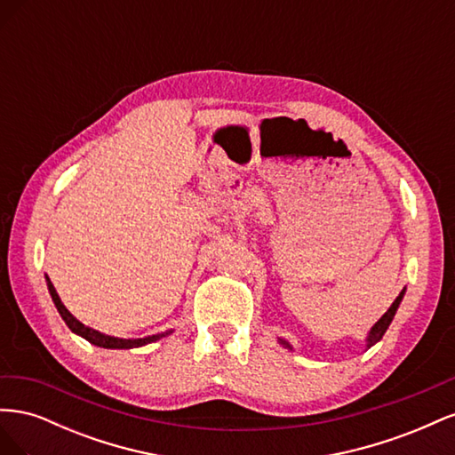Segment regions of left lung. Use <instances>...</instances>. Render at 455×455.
Returning <instances> with one entry per match:
<instances>
[{
	"label": "left lung",
	"instance_id": "8db88e82",
	"mask_svg": "<svg viewBox=\"0 0 455 455\" xmlns=\"http://www.w3.org/2000/svg\"><path fill=\"white\" fill-rule=\"evenodd\" d=\"M404 292H406V288H403L401 291V294L396 296V299L393 301L391 304V307L385 311V315L381 316V319L370 328V332H368V336H366V349H370L371 346H376V343L383 338V334L387 332V328H389V324H391V321H393V316H395V313H396V309H398V306H401V301H403V298H404ZM279 343L283 347H286V349H291L292 351V346L291 343H288L286 339H283V338H279Z\"/></svg>",
	"mask_w": 455,
	"mask_h": 455
}]
</instances>
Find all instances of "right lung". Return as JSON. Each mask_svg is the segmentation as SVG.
Here are the masks:
<instances>
[{
  "label": "right lung",
  "instance_id": "right-lung-1",
  "mask_svg": "<svg viewBox=\"0 0 455 455\" xmlns=\"http://www.w3.org/2000/svg\"><path fill=\"white\" fill-rule=\"evenodd\" d=\"M45 281H47L49 294H51V298H52V301H54V307L59 309V313H60V316H62V321L68 324V328H70L74 334H77V336H81V338H85L89 343H92V346H96V347H104V349H134V347H142V346H146V343L157 341V339H161V338H164V336H169V334L174 332V330L171 328V330H167V332L154 334V336H146V338H136V339H123V338L106 336V334L99 332V330L89 328V326H85L84 323H79V321L76 319V316L66 309V306L62 304L60 296L57 294V291H54V286H52V283H51V279L47 277V275H45Z\"/></svg>",
  "mask_w": 455,
  "mask_h": 455
}]
</instances>
